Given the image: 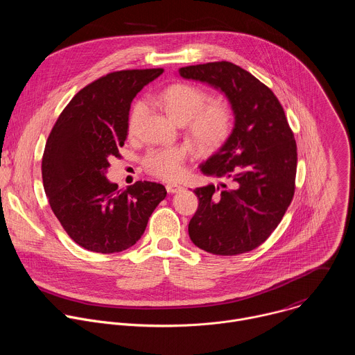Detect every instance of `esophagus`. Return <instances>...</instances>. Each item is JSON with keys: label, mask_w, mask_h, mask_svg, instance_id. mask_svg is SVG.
Instances as JSON below:
<instances>
[{"label": "esophagus", "mask_w": 355, "mask_h": 355, "mask_svg": "<svg viewBox=\"0 0 355 355\" xmlns=\"http://www.w3.org/2000/svg\"><path fill=\"white\" fill-rule=\"evenodd\" d=\"M166 189H167L168 193H177L178 191L182 189V187L178 185V184H167V185H166Z\"/></svg>", "instance_id": "34e87169"}]
</instances>
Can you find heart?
Instances as JSON below:
<instances>
[{"mask_svg": "<svg viewBox=\"0 0 355 355\" xmlns=\"http://www.w3.org/2000/svg\"><path fill=\"white\" fill-rule=\"evenodd\" d=\"M159 103L166 114L178 125H187L191 139L204 150L219 147L232 130V114L220 101L208 103V95L191 84H173L159 94ZM144 112V103L137 101L133 105L129 129L133 130ZM187 157L184 147H167L150 150L144 157L148 173L164 180H174L182 173Z\"/></svg>", "mask_w": 355, "mask_h": 355, "instance_id": "heart-1", "label": "heart"}]
</instances>
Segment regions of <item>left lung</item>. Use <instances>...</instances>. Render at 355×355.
Returning a JSON list of instances; mask_svg holds the SVG:
<instances>
[{"instance_id":"left-lung-1","label":"left lung","mask_w":355,"mask_h":355,"mask_svg":"<svg viewBox=\"0 0 355 355\" xmlns=\"http://www.w3.org/2000/svg\"><path fill=\"white\" fill-rule=\"evenodd\" d=\"M185 80L222 92L233 112L225 143L199 166L222 180L196 188L192 243L216 256H236L264 243L282 220L295 192L296 143L274 92L229 62L180 69Z\"/></svg>"}]
</instances>
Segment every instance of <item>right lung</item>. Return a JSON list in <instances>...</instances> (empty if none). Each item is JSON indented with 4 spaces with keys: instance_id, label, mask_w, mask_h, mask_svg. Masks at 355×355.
Masks as SVG:
<instances>
[{
    "instance_id": "add662e5",
    "label": "right lung",
    "mask_w": 355,
    "mask_h": 355,
    "mask_svg": "<svg viewBox=\"0 0 355 355\" xmlns=\"http://www.w3.org/2000/svg\"><path fill=\"white\" fill-rule=\"evenodd\" d=\"M162 73L123 70L95 80L73 96L47 137L46 196L63 229L85 250L111 254L132 247L167 195L150 181L116 191L107 178L110 159L119 156L128 137L133 98Z\"/></svg>"
}]
</instances>
